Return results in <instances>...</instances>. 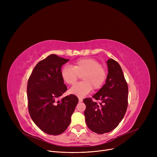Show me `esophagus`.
I'll return each mask as SVG.
<instances>
[{"label":"esophagus","mask_w":157,"mask_h":157,"mask_svg":"<svg viewBox=\"0 0 157 157\" xmlns=\"http://www.w3.org/2000/svg\"><path fill=\"white\" fill-rule=\"evenodd\" d=\"M83 102V99L81 98H79V102Z\"/></svg>","instance_id":"obj_1"}]
</instances>
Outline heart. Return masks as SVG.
Here are the masks:
<instances>
[{
	"label": "heart",
	"instance_id": "b5f03b06",
	"mask_svg": "<svg viewBox=\"0 0 157 157\" xmlns=\"http://www.w3.org/2000/svg\"><path fill=\"white\" fill-rule=\"evenodd\" d=\"M81 76L83 81L74 85L70 94L83 97L94 90L101 89L107 79V72L101 63L94 59H81L74 63L72 67L65 65L61 70V76L65 83L71 85Z\"/></svg>",
	"mask_w": 157,
	"mask_h": 157
}]
</instances>
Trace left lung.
Masks as SVG:
<instances>
[{"label":"left lung","mask_w":157,"mask_h":157,"mask_svg":"<svg viewBox=\"0 0 157 157\" xmlns=\"http://www.w3.org/2000/svg\"><path fill=\"white\" fill-rule=\"evenodd\" d=\"M108 74L105 84L91 98L83 100L87 127L102 134L116 128L124 117L128 105V89L120 64L113 59L107 61Z\"/></svg>","instance_id":"8db88e82"}]
</instances>
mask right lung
Wrapping results in <instances>:
<instances>
[{
    "label": "right lung",
    "instance_id": "right-lung-1",
    "mask_svg": "<svg viewBox=\"0 0 157 157\" xmlns=\"http://www.w3.org/2000/svg\"><path fill=\"white\" fill-rule=\"evenodd\" d=\"M69 60L52 54L33 69L27 83L28 108L35 124L44 132L56 136L67 129L78 98L71 94L60 100L67 88L61 76L62 66Z\"/></svg>",
    "mask_w": 157,
    "mask_h": 157
}]
</instances>
